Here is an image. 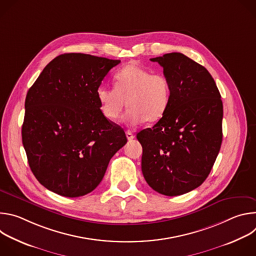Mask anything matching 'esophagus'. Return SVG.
I'll list each match as a JSON object with an SVG mask.
<instances>
[{
  "mask_svg": "<svg viewBox=\"0 0 256 256\" xmlns=\"http://www.w3.org/2000/svg\"><path fill=\"white\" fill-rule=\"evenodd\" d=\"M126 138H128V140H132V138H134V134H132V132H130V130H128V132H126Z\"/></svg>",
  "mask_w": 256,
  "mask_h": 256,
  "instance_id": "1",
  "label": "esophagus"
}]
</instances>
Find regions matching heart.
<instances>
[{"label": "heart", "instance_id": "obj_1", "mask_svg": "<svg viewBox=\"0 0 256 256\" xmlns=\"http://www.w3.org/2000/svg\"><path fill=\"white\" fill-rule=\"evenodd\" d=\"M171 95V84L164 74L134 64L116 72L114 88L100 86L96 90L103 116L116 122L126 104L128 110L124 120L130 126L160 120L170 105Z\"/></svg>", "mask_w": 256, "mask_h": 256}]
</instances>
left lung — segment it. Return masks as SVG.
I'll use <instances>...</instances> for the list:
<instances>
[{
  "instance_id": "obj_1",
  "label": "left lung",
  "mask_w": 256,
  "mask_h": 256,
  "mask_svg": "<svg viewBox=\"0 0 256 256\" xmlns=\"http://www.w3.org/2000/svg\"><path fill=\"white\" fill-rule=\"evenodd\" d=\"M163 66L172 95L164 116L136 138L142 171L157 192L176 196L198 188L221 148L223 103L208 70L184 54L151 58Z\"/></svg>"
}]
</instances>
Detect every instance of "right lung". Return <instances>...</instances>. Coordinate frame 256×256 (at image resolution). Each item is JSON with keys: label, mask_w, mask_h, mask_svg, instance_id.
<instances>
[{"label": "right lung", "mask_w": 256, "mask_h": 256, "mask_svg": "<svg viewBox=\"0 0 256 256\" xmlns=\"http://www.w3.org/2000/svg\"><path fill=\"white\" fill-rule=\"evenodd\" d=\"M120 60L85 54L54 58L28 90L22 142L30 169L48 190L78 198L94 190L124 130L101 114L96 90Z\"/></svg>", "instance_id": "right-lung-1"}]
</instances>
